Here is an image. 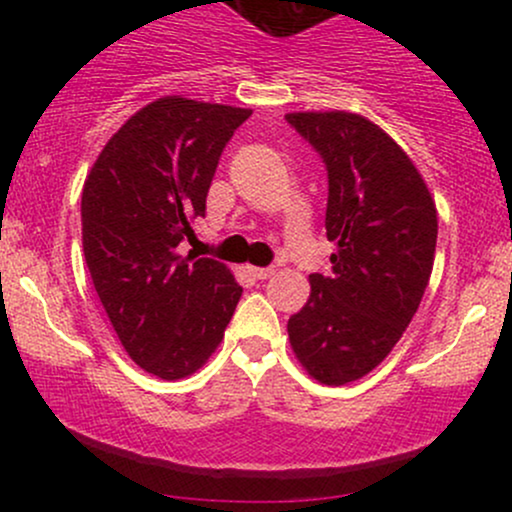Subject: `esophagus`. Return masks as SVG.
<instances>
[{
    "instance_id": "esophagus-1",
    "label": "esophagus",
    "mask_w": 512,
    "mask_h": 512,
    "mask_svg": "<svg viewBox=\"0 0 512 512\" xmlns=\"http://www.w3.org/2000/svg\"><path fill=\"white\" fill-rule=\"evenodd\" d=\"M248 274L252 279L262 281V279H269V276L274 274V267H248Z\"/></svg>"
}]
</instances>
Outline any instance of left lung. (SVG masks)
<instances>
[{
	"label": "left lung",
	"instance_id": "1",
	"mask_svg": "<svg viewBox=\"0 0 512 512\" xmlns=\"http://www.w3.org/2000/svg\"><path fill=\"white\" fill-rule=\"evenodd\" d=\"M286 122L325 163V228L337 243L332 274H310L289 339L315 380L346 385L390 354L419 310L436 255V204L409 156L366 117L339 110Z\"/></svg>",
	"mask_w": 512,
	"mask_h": 512
}]
</instances>
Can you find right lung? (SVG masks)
I'll return each instance as SVG.
<instances>
[{"instance_id":"right-lung-1","label":"right lung","mask_w":512,"mask_h":512,"mask_svg":"<svg viewBox=\"0 0 512 512\" xmlns=\"http://www.w3.org/2000/svg\"><path fill=\"white\" fill-rule=\"evenodd\" d=\"M252 110L166 96L139 110L93 163L81 236L93 286L137 366L195 373L223 339L243 289L221 262L180 255L207 211L219 158Z\"/></svg>"}]
</instances>
